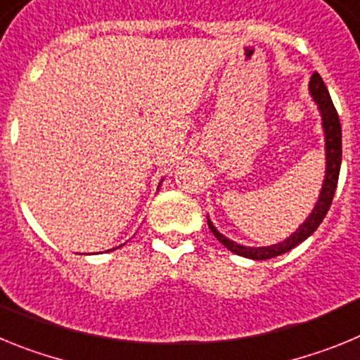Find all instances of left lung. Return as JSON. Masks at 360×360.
<instances>
[{
    "label": "left lung",
    "mask_w": 360,
    "mask_h": 360,
    "mask_svg": "<svg viewBox=\"0 0 360 360\" xmlns=\"http://www.w3.org/2000/svg\"><path fill=\"white\" fill-rule=\"evenodd\" d=\"M308 91H310L314 103L317 104V110H319L321 115V126H323L324 133V158H326V165H324V180L323 187H321L319 198H317L316 205H314L311 212L308 214V218L299 225V229H295V232H292L287 240H283L274 245H266V247H245V245L229 240L225 234H221L212 225V221L207 216L209 229H211V232L216 236V240L221 245H225L231 252L238 254V256L262 262V259H270V257L281 256V254L288 252V250L297 247L299 243H303L308 236H311L317 231V227H319L321 221L326 216V212H328L330 205H332L342 160L341 122H339V115H337L335 106L332 103V97H330L326 86H324L323 79H321V75L317 72L311 75L310 82H308Z\"/></svg>",
    "instance_id": "left-lung-1"
}]
</instances>
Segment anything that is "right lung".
<instances>
[{
  "label": "right lung",
  "instance_id": "right-lung-1",
  "mask_svg": "<svg viewBox=\"0 0 360 360\" xmlns=\"http://www.w3.org/2000/svg\"><path fill=\"white\" fill-rule=\"evenodd\" d=\"M162 182H164V180H162ZM110 250H115V249H110ZM110 250H108V252H110Z\"/></svg>",
  "mask_w": 360,
  "mask_h": 360
}]
</instances>
